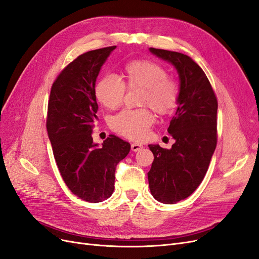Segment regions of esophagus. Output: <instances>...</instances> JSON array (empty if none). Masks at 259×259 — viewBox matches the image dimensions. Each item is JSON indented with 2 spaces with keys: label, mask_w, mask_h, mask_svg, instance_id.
<instances>
[{
  "label": "esophagus",
  "mask_w": 259,
  "mask_h": 259,
  "mask_svg": "<svg viewBox=\"0 0 259 259\" xmlns=\"http://www.w3.org/2000/svg\"><path fill=\"white\" fill-rule=\"evenodd\" d=\"M141 148H143V145L138 144V143H132L131 144V151L132 152H139Z\"/></svg>",
  "instance_id": "34e87169"
}]
</instances>
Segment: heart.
Wrapping results in <instances>:
<instances>
[{
  "label": "heart",
  "mask_w": 259,
  "mask_h": 259,
  "mask_svg": "<svg viewBox=\"0 0 259 259\" xmlns=\"http://www.w3.org/2000/svg\"><path fill=\"white\" fill-rule=\"evenodd\" d=\"M124 76L130 87H143L142 103L149 105L160 114L171 113L178 105L180 88L173 78L166 76L162 65L151 60H133L124 65ZM126 93L123 80L114 73L105 74L98 81L96 96L98 101L107 108L119 106ZM155 121L148 108L122 110L113 116L111 127L130 140L140 141L147 137L149 127Z\"/></svg>",
  "instance_id": "b5f03b06"
}]
</instances>
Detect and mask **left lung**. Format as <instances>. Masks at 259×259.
<instances>
[{"label":"left lung","instance_id":"left-lung-1","mask_svg":"<svg viewBox=\"0 0 259 259\" xmlns=\"http://www.w3.org/2000/svg\"><path fill=\"white\" fill-rule=\"evenodd\" d=\"M149 52L172 64L180 78L178 110L168 128L175 143L170 149L148 145L154 154L149 189L157 201L173 204L193 194L207 171L218 142V100L205 73L189 56L156 48Z\"/></svg>","mask_w":259,"mask_h":259}]
</instances>
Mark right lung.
I'll return each mask as SVG.
<instances>
[{
	"label": "right lung",
	"mask_w": 259,
	"mask_h": 259,
	"mask_svg": "<svg viewBox=\"0 0 259 259\" xmlns=\"http://www.w3.org/2000/svg\"><path fill=\"white\" fill-rule=\"evenodd\" d=\"M116 46L78 56L59 74L51 90L46 127L61 177L72 193L88 202H101L114 191L116 165L130 144L111 135L99 147L93 140L98 119L96 81Z\"/></svg>",
	"instance_id": "add662e5"
}]
</instances>
